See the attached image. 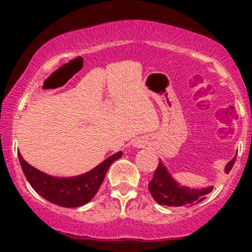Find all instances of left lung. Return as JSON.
Returning <instances> with one entry per match:
<instances>
[{
    "instance_id": "1",
    "label": "left lung",
    "mask_w": 252,
    "mask_h": 252,
    "mask_svg": "<svg viewBox=\"0 0 252 252\" xmlns=\"http://www.w3.org/2000/svg\"><path fill=\"white\" fill-rule=\"evenodd\" d=\"M236 158L237 155L225 166V173L226 174H228V172L232 169ZM148 189L150 194L153 195V198L155 199L158 204L178 207L186 206V205L187 206H192V205L202 201L206 198V194L212 192L213 186L204 187V189H199L181 186L179 182H176L172 178L166 166L162 162H158L154 176L148 184Z\"/></svg>"
}]
</instances>
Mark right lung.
<instances>
[{"label":"right lung","instance_id":"1","mask_svg":"<svg viewBox=\"0 0 252 252\" xmlns=\"http://www.w3.org/2000/svg\"><path fill=\"white\" fill-rule=\"evenodd\" d=\"M122 156V152L111 155L88 173L71 178H56L40 172L26 162L19 153L24 174L34 190L46 200L63 207L83 206L96 195L110 164Z\"/></svg>","mask_w":252,"mask_h":252}]
</instances>
